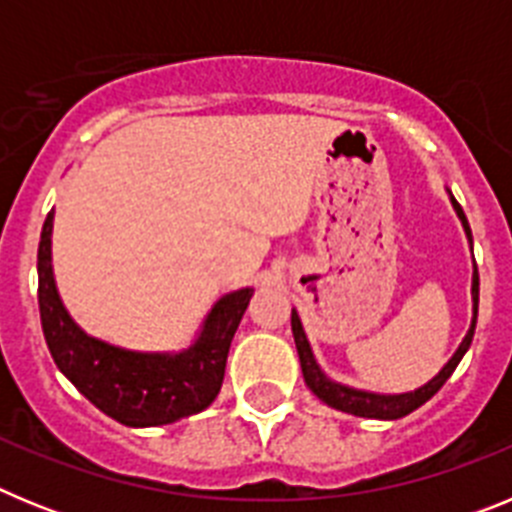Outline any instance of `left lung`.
<instances>
[{
    "mask_svg": "<svg viewBox=\"0 0 512 512\" xmlns=\"http://www.w3.org/2000/svg\"><path fill=\"white\" fill-rule=\"evenodd\" d=\"M451 205H454L461 225H464V230H467L469 243H472V230H469L467 215H464V210H461V205L454 200V197H451ZM472 302H474L472 328H469V333L464 336L461 346L456 348V354L451 356L449 364L443 366L441 372H438L428 384H423V387H418V390H413V392H402V395H377V392L354 390V387H346V384H338V382H333V379L325 377L323 369H320L318 361H315V356H312L310 341H307L305 330H302L300 315H297V310H292V336H295L297 354H300V366H302V377H305V384L312 390V395H318L325 405L341 410V413L359 415V418H377V420L405 418V415H410L413 410H418L420 405H425V402L431 400V397L441 390L443 384H446V379H449L451 374H454L456 366H459V361L464 359L467 348L472 346L474 325H477V310H479V271H477V266H474V274H472Z\"/></svg>",
    "mask_w": 512,
    "mask_h": 512,
    "instance_id": "1",
    "label": "left lung"
}]
</instances>
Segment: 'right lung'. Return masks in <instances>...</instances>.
Masks as SVG:
<instances>
[{
	"instance_id": "add662e5",
	"label": "right lung",
	"mask_w": 512,
	"mask_h": 512,
	"mask_svg": "<svg viewBox=\"0 0 512 512\" xmlns=\"http://www.w3.org/2000/svg\"><path fill=\"white\" fill-rule=\"evenodd\" d=\"M53 210L38 246V305L56 366L104 415L130 428L169 425L210 408L223 387L225 361L253 289L220 297L200 336L179 354H143L87 336L58 297L51 264Z\"/></svg>"
}]
</instances>
